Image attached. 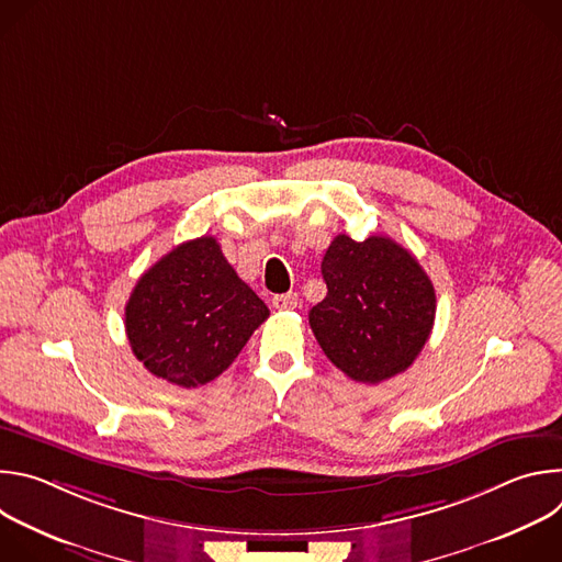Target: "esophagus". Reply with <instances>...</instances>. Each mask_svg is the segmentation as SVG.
Masks as SVG:
<instances>
[{"mask_svg": "<svg viewBox=\"0 0 562 562\" xmlns=\"http://www.w3.org/2000/svg\"><path fill=\"white\" fill-rule=\"evenodd\" d=\"M273 306H276L278 311H293V308L300 306V297H297V293H293V291L282 293V295H273Z\"/></svg>", "mask_w": 562, "mask_h": 562, "instance_id": "obj_1", "label": "esophagus"}]
</instances>
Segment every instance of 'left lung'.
Wrapping results in <instances>:
<instances>
[{"label": "left lung", "instance_id": "obj_1", "mask_svg": "<svg viewBox=\"0 0 562 562\" xmlns=\"http://www.w3.org/2000/svg\"><path fill=\"white\" fill-rule=\"evenodd\" d=\"M327 297L308 311L325 356L351 380L378 384L423 351L436 317V291L418 260L391 237L356 243L340 233L323 260Z\"/></svg>", "mask_w": 562, "mask_h": 562}]
</instances>
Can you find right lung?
I'll return each mask as SVG.
<instances>
[{
    "instance_id": "right-lung-1",
    "label": "right lung",
    "mask_w": 562,
    "mask_h": 562,
    "mask_svg": "<svg viewBox=\"0 0 562 562\" xmlns=\"http://www.w3.org/2000/svg\"><path fill=\"white\" fill-rule=\"evenodd\" d=\"M124 315L135 358L153 375L195 389L231 367L269 308L204 235L159 258L137 280Z\"/></svg>"
}]
</instances>
